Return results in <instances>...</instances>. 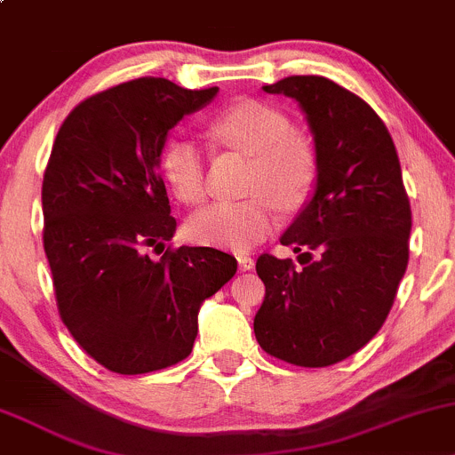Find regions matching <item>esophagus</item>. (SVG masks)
<instances>
[{
	"instance_id": "obj_1",
	"label": "esophagus",
	"mask_w": 455,
	"mask_h": 455,
	"mask_svg": "<svg viewBox=\"0 0 455 455\" xmlns=\"http://www.w3.org/2000/svg\"><path fill=\"white\" fill-rule=\"evenodd\" d=\"M237 264H240L242 272L252 270V267H255V261H252V257H248V255H237Z\"/></svg>"
}]
</instances>
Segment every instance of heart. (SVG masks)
<instances>
[{"instance_id":"obj_1","label":"heart","mask_w":455,"mask_h":455,"mask_svg":"<svg viewBox=\"0 0 455 455\" xmlns=\"http://www.w3.org/2000/svg\"><path fill=\"white\" fill-rule=\"evenodd\" d=\"M209 135L224 146L255 156L251 191L243 200H218L189 218L188 235L203 246L246 251L261 242L276 224V203L294 209L312 191L315 152L312 143L294 131L281 108L259 100H242L220 111L209 122ZM204 152L196 141H167L161 172L183 203H200L207 191Z\"/></svg>"}]
</instances>
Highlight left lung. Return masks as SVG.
<instances>
[{"label":"left lung","mask_w":455,"mask_h":455,"mask_svg":"<svg viewBox=\"0 0 455 455\" xmlns=\"http://www.w3.org/2000/svg\"><path fill=\"white\" fill-rule=\"evenodd\" d=\"M266 93L291 98L314 137L315 183L281 243L261 255L266 296L255 338L270 355L320 368L347 360L379 331L408 267L412 212L399 156L379 115L323 76H290Z\"/></svg>","instance_id":"1"}]
</instances>
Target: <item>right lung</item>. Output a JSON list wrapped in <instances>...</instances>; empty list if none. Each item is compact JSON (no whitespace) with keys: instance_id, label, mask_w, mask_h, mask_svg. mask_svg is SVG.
Listing matches in <instances>:
<instances>
[{"instance_id":"obj_1","label":"right lung","mask_w":455,"mask_h":455,"mask_svg":"<svg viewBox=\"0 0 455 455\" xmlns=\"http://www.w3.org/2000/svg\"><path fill=\"white\" fill-rule=\"evenodd\" d=\"M218 87L137 78L91 95L60 126L43 176V246L60 318L98 364L143 375L185 360L200 305L237 272L235 257L180 246L159 174L172 128Z\"/></svg>"}]
</instances>
